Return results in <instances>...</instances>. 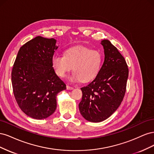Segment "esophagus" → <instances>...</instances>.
<instances>
[{
    "label": "esophagus",
    "mask_w": 154,
    "mask_h": 154,
    "mask_svg": "<svg viewBox=\"0 0 154 154\" xmlns=\"http://www.w3.org/2000/svg\"><path fill=\"white\" fill-rule=\"evenodd\" d=\"M66 87H67V90H72L73 88H74L72 87H71V86H69V85H67Z\"/></svg>",
    "instance_id": "obj_1"
}]
</instances>
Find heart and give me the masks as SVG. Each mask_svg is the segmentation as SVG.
<instances>
[{
    "label": "heart",
    "mask_w": 154,
    "mask_h": 154,
    "mask_svg": "<svg viewBox=\"0 0 154 154\" xmlns=\"http://www.w3.org/2000/svg\"><path fill=\"white\" fill-rule=\"evenodd\" d=\"M102 60L103 57L99 51L76 46L66 50L64 56L54 54L52 57V65L58 76H66L72 67L74 72L70 76V80L86 82L96 76Z\"/></svg>",
    "instance_id": "heart-1"
}]
</instances>
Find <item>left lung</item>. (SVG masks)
<instances>
[{
  "instance_id": "1",
  "label": "left lung",
  "mask_w": 154,
  "mask_h": 154,
  "mask_svg": "<svg viewBox=\"0 0 154 154\" xmlns=\"http://www.w3.org/2000/svg\"><path fill=\"white\" fill-rule=\"evenodd\" d=\"M105 60L98 74L81 88L79 103L82 116L91 122H101L118 109L125 94L128 68L124 57L108 40L101 41Z\"/></svg>"
}]
</instances>
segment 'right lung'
<instances>
[{
	"instance_id": "1",
	"label": "right lung",
	"mask_w": 154,
	"mask_h": 154,
	"mask_svg": "<svg viewBox=\"0 0 154 154\" xmlns=\"http://www.w3.org/2000/svg\"><path fill=\"white\" fill-rule=\"evenodd\" d=\"M56 40L38 36L18 51L11 72L13 91L22 112L36 119L47 118L57 109V95L66 85L52 65Z\"/></svg>"
}]
</instances>
